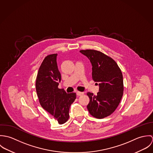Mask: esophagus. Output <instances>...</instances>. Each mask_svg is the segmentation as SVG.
Wrapping results in <instances>:
<instances>
[{"instance_id": "esophagus-1", "label": "esophagus", "mask_w": 153, "mask_h": 153, "mask_svg": "<svg viewBox=\"0 0 153 153\" xmlns=\"http://www.w3.org/2000/svg\"><path fill=\"white\" fill-rule=\"evenodd\" d=\"M83 94H84L83 92H79V91H77V92H76V95H77L78 96H81V95H82Z\"/></svg>"}]
</instances>
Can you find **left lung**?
I'll list each match as a JSON object with an SVG mask.
<instances>
[{"label": "left lung", "instance_id": "1", "mask_svg": "<svg viewBox=\"0 0 153 153\" xmlns=\"http://www.w3.org/2000/svg\"><path fill=\"white\" fill-rule=\"evenodd\" d=\"M80 52L90 60L92 79L100 86L97 95L87 94L89 98L88 111L96 118H104L115 111L122 98L124 84L121 71L112 58L100 51L86 49Z\"/></svg>", "mask_w": 153, "mask_h": 153}]
</instances>
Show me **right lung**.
I'll return each mask as SVG.
<instances>
[{
	"mask_svg": "<svg viewBox=\"0 0 153 153\" xmlns=\"http://www.w3.org/2000/svg\"><path fill=\"white\" fill-rule=\"evenodd\" d=\"M57 53L46 56L39 69L36 79V90L42 107L53 116L59 124L65 123L69 111L76 99V94H67L58 88L61 80L56 63Z\"/></svg>",
	"mask_w": 153,
	"mask_h": 153,
	"instance_id": "right-lung-1",
	"label": "right lung"
}]
</instances>
